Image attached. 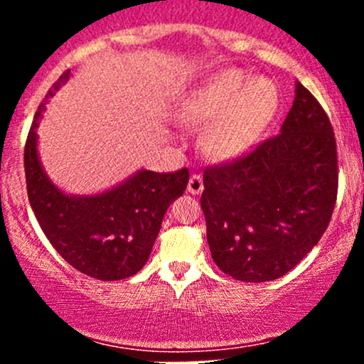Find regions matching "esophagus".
<instances>
[{
  "label": "esophagus",
  "mask_w": 364,
  "mask_h": 364,
  "mask_svg": "<svg viewBox=\"0 0 364 364\" xmlns=\"http://www.w3.org/2000/svg\"><path fill=\"white\" fill-rule=\"evenodd\" d=\"M188 191L191 195H200L203 191V178L200 174H191L190 181H188Z\"/></svg>",
  "instance_id": "1"
}]
</instances>
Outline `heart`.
Listing matches in <instances>:
<instances>
[{
  "label": "heart",
  "mask_w": 364,
  "mask_h": 364,
  "mask_svg": "<svg viewBox=\"0 0 364 364\" xmlns=\"http://www.w3.org/2000/svg\"><path fill=\"white\" fill-rule=\"evenodd\" d=\"M281 94L265 77H250L243 70L217 72L188 95L183 116L205 127L202 145L215 159H236L250 152L277 116Z\"/></svg>",
  "instance_id": "1"
}]
</instances>
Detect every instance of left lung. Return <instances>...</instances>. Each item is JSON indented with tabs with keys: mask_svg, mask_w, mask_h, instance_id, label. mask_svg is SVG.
I'll list each match as a JSON object with an SVG mask.
<instances>
[{
	"mask_svg": "<svg viewBox=\"0 0 364 364\" xmlns=\"http://www.w3.org/2000/svg\"><path fill=\"white\" fill-rule=\"evenodd\" d=\"M200 205L212 258L236 281L282 277L332 219L339 164L332 123L301 83L281 133L203 171Z\"/></svg>",
	"mask_w": 364,
	"mask_h": 364,
	"instance_id": "8db88e82",
	"label": "left lung"
}]
</instances>
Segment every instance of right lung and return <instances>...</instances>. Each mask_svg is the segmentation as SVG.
Returning <instances> with one entry per match:
<instances>
[{
  "instance_id": "add662e5",
  "label": "right lung",
  "mask_w": 364,
  "mask_h": 364,
  "mask_svg": "<svg viewBox=\"0 0 364 364\" xmlns=\"http://www.w3.org/2000/svg\"><path fill=\"white\" fill-rule=\"evenodd\" d=\"M66 70L37 107L25 141L27 195L37 223L53 248L78 272L99 281L135 275L149 260L162 217L186 190L190 173L140 171L123 185L97 196H68L46 178L36 147V128L46 101L68 78Z\"/></svg>"
}]
</instances>
